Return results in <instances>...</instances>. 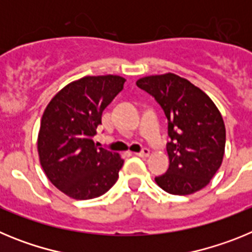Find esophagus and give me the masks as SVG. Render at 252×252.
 <instances>
[{
    "instance_id": "obj_1",
    "label": "esophagus",
    "mask_w": 252,
    "mask_h": 252,
    "mask_svg": "<svg viewBox=\"0 0 252 252\" xmlns=\"http://www.w3.org/2000/svg\"><path fill=\"white\" fill-rule=\"evenodd\" d=\"M135 155H137V157H140V158H148L149 155H150V150H149V149H142V151L136 153Z\"/></svg>"
}]
</instances>
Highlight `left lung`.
I'll list each match as a JSON object with an SVG mask.
<instances>
[{"mask_svg":"<svg viewBox=\"0 0 252 252\" xmlns=\"http://www.w3.org/2000/svg\"><path fill=\"white\" fill-rule=\"evenodd\" d=\"M137 87L155 97L169 121V168L155 178L175 195L201 190L223 160L226 127L215 102L188 79L174 73L140 78Z\"/></svg>","mask_w":252,"mask_h":252,"instance_id":"8db88e82","label":"left lung"}]
</instances>
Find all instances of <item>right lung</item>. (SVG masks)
<instances>
[{
	"label": "right lung",
	"instance_id": "1",
	"mask_svg": "<svg viewBox=\"0 0 252 252\" xmlns=\"http://www.w3.org/2000/svg\"><path fill=\"white\" fill-rule=\"evenodd\" d=\"M120 75L83 77L51 98L40 122V165L53 186L73 199L104 194L119 179L120 154L93 141L102 112L124 88Z\"/></svg>",
	"mask_w": 252,
	"mask_h": 252
}]
</instances>
